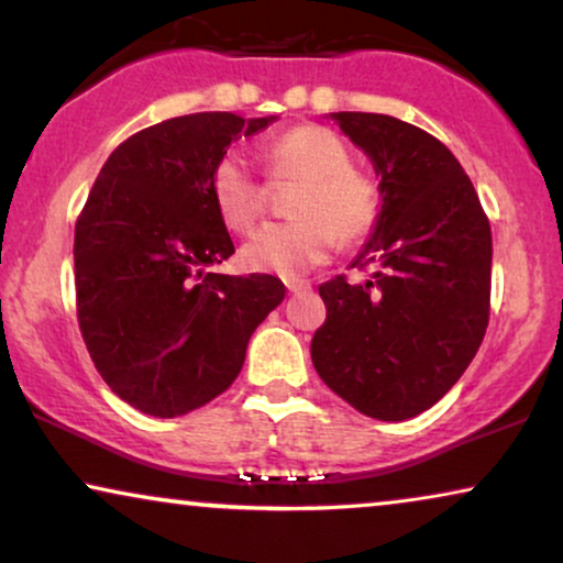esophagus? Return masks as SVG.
Returning <instances> with one entry per match:
<instances>
[{"label":"esophagus","mask_w":563,"mask_h":563,"mask_svg":"<svg viewBox=\"0 0 563 563\" xmlns=\"http://www.w3.org/2000/svg\"><path fill=\"white\" fill-rule=\"evenodd\" d=\"M286 286L290 294H303V290H309V283H303V280H288Z\"/></svg>","instance_id":"1"}]
</instances>
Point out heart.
Masks as SVG:
<instances>
[{
    "label": "heart",
    "mask_w": 563,
    "mask_h": 563,
    "mask_svg": "<svg viewBox=\"0 0 563 563\" xmlns=\"http://www.w3.org/2000/svg\"><path fill=\"white\" fill-rule=\"evenodd\" d=\"M275 181H303L294 212L298 220L254 231L241 249L246 267L298 277L330 257L338 236L353 244L379 223L382 195L366 174L353 168L345 142L322 126H296L265 151ZM218 216L233 231H246L265 210L267 191L239 153H225L210 174Z\"/></svg>",
    "instance_id": "1"
}]
</instances>
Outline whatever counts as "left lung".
Segmentation results:
<instances>
[{
    "instance_id": "8db88e82",
    "label": "left lung",
    "mask_w": 563,
    "mask_h": 563,
    "mask_svg": "<svg viewBox=\"0 0 563 563\" xmlns=\"http://www.w3.org/2000/svg\"><path fill=\"white\" fill-rule=\"evenodd\" d=\"M379 176L382 212L353 267L319 286L317 374L379 421H408L471 366L488 327L490 225L460 161L429 132L384 113H330Z\"/></svg>"
}]
</instances>
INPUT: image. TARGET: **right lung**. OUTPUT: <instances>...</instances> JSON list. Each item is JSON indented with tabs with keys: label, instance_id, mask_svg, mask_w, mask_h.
Segmentation results:
<instances>
[{
	"label": "right lung",
	"instance_id": "add662e5",
	"mask_svg": "<svg viewBox=\"0 0 563 563\" xmlns=\"http://www.w3.org/2000/svg\"><path fill=\"white\" fill-rule=\"evenodd\" d=\"M277 117L202 111L124 140L75 225L77 319L111 393L155 418L231 387L252 332L286 298L273 275L205 273L233 254L210 174Z\"/></svg>",
	"mask_w": 563,
	"mask_h": 563
}]
</instances>
